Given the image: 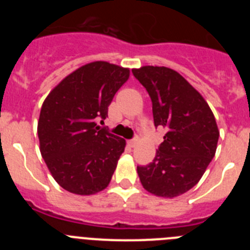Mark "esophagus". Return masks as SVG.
<instances>
[{"mask_svg":"<svg viewBox=\"0 0 250 250\" xmlns=\"http://www.w3.org/2000/svg\"><path fill=\"white\" fill-rule=\"evenodd\" d=\"M138 140H139L138 138H134V139H131V140L127 141V144H129V146L134 147V146H135L136 144H138Z\"/></svg>","mask_w":250,"mask_h":250,"instance_id":"1","label":"esophagus"}]
</instances>
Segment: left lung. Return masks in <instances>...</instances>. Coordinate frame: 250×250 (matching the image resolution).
Masks as SVG:
<instances>
[{
    "mask_svg": "<svg viewBox=\"0 0 250 250\" xmlns=\"http://www.w3.org/2000/svg\"><path fill=\"white\" fill-rule=\"evenodd\" d=\"M132 74L151 99L155 127L167 129L154 160L138 167L141 184L154 195H182L198 184L215 155V118L202 95L171 68L143 66Z\"/></svg>",
    "mask_w": 250,
    "mask_h": 250,
    "instance_id": "left-lung-1",
    "label": "left lung"
}]
</instances>
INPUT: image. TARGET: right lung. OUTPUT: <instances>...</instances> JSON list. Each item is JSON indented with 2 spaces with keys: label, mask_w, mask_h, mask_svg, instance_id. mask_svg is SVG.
<instances>
[{
  "label": "right lung",
  "mask_w": 250,
  "mask_h": 250,
  "mask_svg": "<svg viewBox=\"0 0 250 250\" xmlns=\"http://www.w3.org/2000/svg\"><path fill=\"white\" fill-rule=\"evenodd\" d=\"M129 68L95 61L66 76L45 99L37 134L40 151L65 190L91 195L104 190L125 149L123 138L98 126Z\"/></svg>",
  "instance_id": "1"
}]
</instances>
